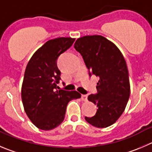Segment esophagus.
<instances>
[{
    "instance_id": "esophagus-1",
    "label": "esophagus",
    "mask_w": 152,
    "mask_h": 152,
    "mask_svg": "<svg viewBox=\"0 0 152 152\" xmlns=\"http://www.w3.org/2000/svg\"><path fill=\"white\" fill-rule=\"evenodd\" d=\"M87 97H88L87 95H81L82 101H83V102H86V101H87Z\"/></svg>"
}]
</instances>
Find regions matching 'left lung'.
I'll use <instances>...</instances> for the list:
<instances>
[{
	"mask_svg": "<svg viewBox=\"0 0 152 152\" xmlns=\"http://www.w3.org/2000/svg\"><path fill=\"white\" fill-rule=\"evenodd\" d=\"M81 54L89 76L99 77L96 94L88 100L98 107L95 115L85 117L96 128H107L117 121L124 112L130 97V82L126 62L112 42L99 35L85 36L74 45Z\"/></svg>",
	"mask_w": 152,
	"mask_h": 152,
	"instance_id": "8db88e82",
	"label": "left lung"
}]
</instances>
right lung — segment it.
Listing matches in <instances>:
<instances>
[{
    "label": "right lung",
    "instance_id": "1",
    "mask_svg": "<svg viewBox=\"0 0 152 152\" xmlns=\"http://www.w3.org/2000/svg\"><path fill=\"white\" fill-rule=\"evenodd\" d=\"M75 39L60 37L48 41L28 62L21 87L24 110L36 127L49 131L64 120L68 103L80 99L77 91L57 90L61 72L57 67L59 56L69 48Z\"/></svg>",
    "mask_w": 152,
    "mask_h": 152
}]
</instances>
